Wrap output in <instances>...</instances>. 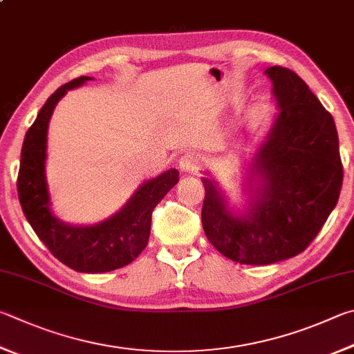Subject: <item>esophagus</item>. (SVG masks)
<instances>
[{
    "mask_svg": "<svg viewBox=\"0 0 354 354\" xmlns=\"http://www.w3.org/2000/svg\"><path fill=\"white\" fill-rule=\"evenodd\" d=\"M199 156L194 151H187L185 155L181 156L179 159V169H181L184 173H198L199 170Z\"/></svg>",
    "mask_w": 354,
    "mask_h": 354,
    "instance_id": "esophagus-1",
    "label": "esophagus"
}]
</instances>
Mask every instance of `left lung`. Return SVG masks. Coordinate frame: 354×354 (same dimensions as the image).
I'll use <instances>...</instances> for the list:
<instances>
[{
  "label": "left lung",
  "mask_w": 354,
  "mask_h": 354,
  "mask_svg": "<svg viewBox=\"0 0 354 354\" xmlns=\"http://www.w3.org/2000/svg\"><path fill=\"white\" fill-rule=\"evenodd\" d=\"M265 74L279 114L248 167L243 210L209 173L201 179L207 240L232 261L257 266L304 252L336 205L344 176L333 115L292 71L271 66Z\"/></svg>",
  "instance_id": "left-lung-1"
}]
</instances>
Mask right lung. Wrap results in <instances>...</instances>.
<instances>
[{
    "mask_svg": "<svg viewBox=\"0 0 354 354\" xmlns=\"http://www.w3.org/2000/svg\"><path fill=\"white\" fill-rule=\"evenodd\" d=\"M89 80L93 77L83 75L60 86L37 114L23 142L17 187L26 220L55 259L77 272L97 274L130 265L145 249L151 212L175 187L179 171L170 169L142 183L115 214L99 223L74 226L54 215L46 181L49 120L63 95Z\"/></svg>",
    "mask_w": 354,
    "mask_h": 354,
    "instance_id": "1",
    "label": "right lung"
}]
</instances>
